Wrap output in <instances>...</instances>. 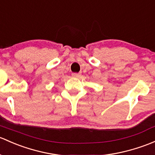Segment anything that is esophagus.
Returning a JSON list of instances; mask_svg holds the SVG:
<instances>
[{
  "label": "esophagus",
  "mask_w": 155,
  "mask_h": 155,
  "mask_svg": "<svg viewBox=\"0 0 155 155\" xmlns=\"http://www.w3.org/2000/svg\"><path fill=\"white\" fill-rule=\"evenodd\" d=\"M79 76H80V74H79V73H72V76H73V77H74V78L79 77Z\"/></svg>",
  "instance_id": "obj_1"
}]
</instances>
